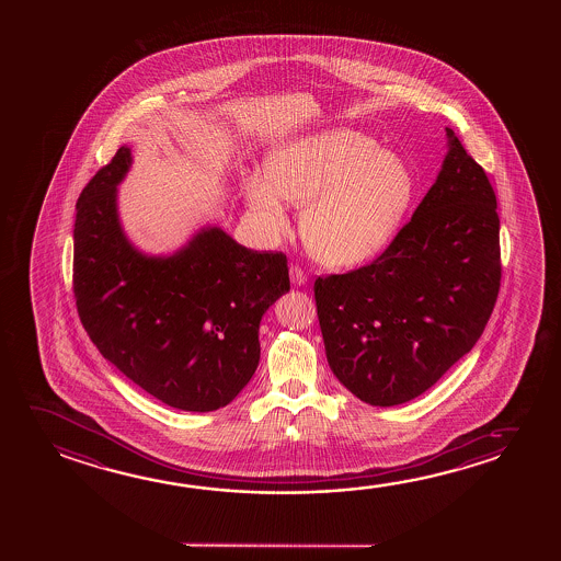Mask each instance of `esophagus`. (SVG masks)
Listing matches in <instances>:
<instances>
[{"label":"esophagus","instance_id":"esophagus-1","mask_svg":"<svg viewBox=\"0 0 561 561\" xmlns=\"http://www.w3.org/2000/svg\"><path fill=\"white\" fill-rule=\"evenodd\" d=\"M289 277H291V284L294 285H305L307 279H309L307 272L299 266L289 267Z\"/></svg>","mask_w":561,"mask_h":561}]
</instances>
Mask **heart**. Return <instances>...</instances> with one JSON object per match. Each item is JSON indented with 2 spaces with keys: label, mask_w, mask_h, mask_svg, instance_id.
<instances>
[{
  "label": "heart",
  "mask_w": 561,
  "mask_h": 561,
  "mask_svg": "<svg viewBox=\"0 0 561 561\" xmlns=\"http://www.w3.org/2000/svg\"><path fill=\"white\" fill-rule=\"evenodd\" d=\"M416 193L413 170L377 140L332 129L289 140L244 178L250 209L267 234L287 230V205H305L301 232L327 266H354L393 240Z\"/></svg>",
  "instance_id": "obj_1"
}]
</instances>
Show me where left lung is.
Segmentation results:
<instances>
[{"instance_id":"left-lung-1","label":"left lung","mask_w":561,"mask_h":561,"mask_svg":"<svg viewBox=\"0 0 561 561\" xmlns=\"http://www.w3.org/2000/svg\"><path fill=\"white\" fill-rule=\"evenodd\" d=\"M446 135L440 174L383 254L314 282L332 374L374 407L411 401L466 356L501 287L495 192Z\"/></svg>"}]
</instances>
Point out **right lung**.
I'll return each instance as SVG.
<instances>
[{"instance_id":"right-lung-1","label":"right lung","mask_w":561,"mask_h":561,"mask_svg":"<svg viewBox=\"0 0 561 561\" xmlns=\"http://www.w3.org/2000/svg\"><path fill=\"white\" fill-rule=\"evenodd\" d=\"M129 168L130 150L121 147L76 203L80 321L103 358L158 401L217 411L256 371L262 314L289 291L287 257L244 249L219 227L172 256L138 252L117 215Z\"/></svg>"}]
</instances>
